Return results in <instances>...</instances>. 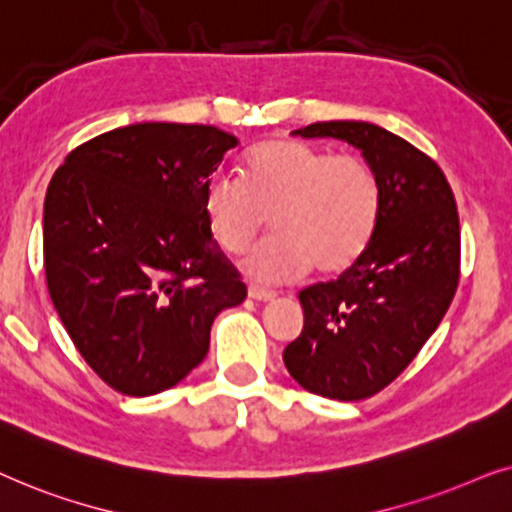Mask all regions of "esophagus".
I'll list each match as a JSON object with an SVG mask.
<instances>
[{"instance_id":"obj_1","label":"esophagus","mask_w":512,"mask_h":512,"mask_svg":"<svg viewBox=\"0 0 512 512\" xmlns=\"http://www.w3.org/2000/svg\"><path fill=\"white\" fill-rule=\"evenodd\" d=\"M248 295H250L252 299H257V302H271V299H276V292H274V290L260 288V285H250Z\"/></svg>"}]
</instances>
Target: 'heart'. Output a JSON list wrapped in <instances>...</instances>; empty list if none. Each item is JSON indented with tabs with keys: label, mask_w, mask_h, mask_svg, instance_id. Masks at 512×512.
I'll list each match as a JSON object with an SVG mask.
<instances>
[{
	"label": "heart",
	"mask_w": 512,
	"mask_h": 512,
	"mask_svg": "<svg viewBox=\"0 0 512 512\" xmlns=\"http://www.w3.org/2000/svg\"><path fill=\"white\" fill-rule=\"evenodd\" d=\"M201 210L215 243L241 255L267 227L274 236L245 257V274L288 283L335 276L370 245L381 213V187L370 163L311 142L271 138L245 156L241 182L217 175L203 187Z\"/></svg>",
	"instance_id": "b5f03b06"
}]
</instances>
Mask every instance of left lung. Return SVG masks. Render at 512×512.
Returning a JSON list of instances; mask_svg holds the SVG:
<instances>
[{"label": "left lung", "instance_id": "8db88e82", "mask_svg": "<svg viewBox=\"0 0 512 512\" xmlns=\"http://www.w3.org/2000/svg\"><path fill=\"white\" fill-rule=\"evenodd\" d=\"M295 133L358 147L381 187L370 245L337 281L299 292L304 330L283 351L306 391L363 400L417 358L452 304L461 274L456 201L438 163L386 128L323 121Z\"/></svg>", "mask_w": 512, "mask_h": 512}]
</instances>
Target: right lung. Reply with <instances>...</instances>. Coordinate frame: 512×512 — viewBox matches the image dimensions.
Masks as SVG:
<instances>
[{"mask_svg": "<svg viewBox=\"0 0 512 512\" xmlns=\"http://www.w3.org/2000/svg\"><path fill=\"white\" fill-rule=\"evenodd\" d=\"M238 138L201 124H133L67 154L44 201L46 285L91 370L154 395L206 358L210 325L248 288L210 234L203 187Z\"/></svg>", "mask_w": 512, "mask_h": 512, "instance_id": "1", "label": "right lung"}]
</instances>
